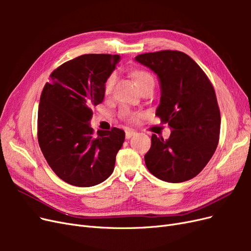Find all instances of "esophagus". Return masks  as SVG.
Listing matches in <instances>:
<instances>
[{"mask_svg": "<svg viewBox=\"0 0 251 251\" xmlns=\"http://www.w3.org/2000/svg\"><path fill=\"white\" fill-rule=\"evenodd\" d=\"M135 135H136V132H134V131H131V130L126 131V139L133 137V136H135Z\"/></svg>", "mask_w": 251, "mask_h": 251, "instance_id": "1", "label": "esophagus"}]
</instances>
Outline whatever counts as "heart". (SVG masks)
<instances>
[{"label":"heart","mask_w":251,"mask_h":251,"mask_svg":"<svg viewBox=\"0 0 251 251\" xmlns=\"http://www.w3.org/2000/svg\"><path fill=\"white\" fill-rule=\"evenodd\" d=\"M132 77L134 79V82L136 87L138 88V90L143 87L148 85V83H154V78L151 75L147 72V71H143V70H134L132 72ZM115 79H116V75L115 74H111L110 76L107 78L104 82V93L105 94H110L111 91L114 87V83H115ZM121 118L124 120H131L133 118V114L127 112V111H124L121 113Z\"/></svg>","instance_id":"b5f03b06"}]
</instances>
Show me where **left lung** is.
<instances>
[{"label": "left lung", "mask_w": 251, "mask_h": 251, "mask_svg": "<svg viewBox=\"0 0 251 251\" xmlns=\"http://www.w3.org/2000/svg\"><path fill=\"white\" fill-rule=\"evenodd\" d=\"M135 60L157 75L161 94L156 115L172 130L166 140L151 135L144 155L147 168L171 183L192 179L208 163L219 142L221 116L214 87L183 52L144 53Z\"/></svg>", "instance_id": "8db88e82"}]
</instances>
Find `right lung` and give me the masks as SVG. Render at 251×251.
Returning <instances> with one entry per match:
<instances>
[{
  "label": "right lung",
  "mask_w": 251,
  "mask_h": 251,
  "mask_svg": "<svg viewBox=\"0 0 251 251\" xmlns=\"http://www.w3.org/2000/svg\"><path fill=\"white\" fill-rule=\"evenodd\" d=\"M119 60V55H80L53 71L43 89L37 114L40 148L52 171L71 185H97L114 171L125 131L98 130L94 137L90 121Z\"/></svg>",
  "instance_id": "obj_1"
}]
</instances>
